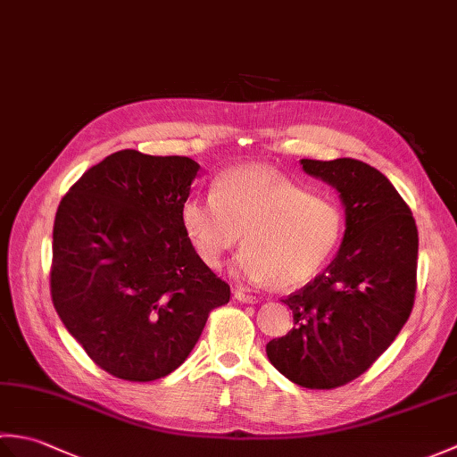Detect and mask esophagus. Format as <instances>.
<instances>
[{"mask_svg":"<svg viewBox=\"0 0 457 457\" xmlns=\"http://www.w3.org/2000/svg\"><path fill=\"white\" fill-rule=\"evenodd\" d=\"M234 298L239 300V303H245V304H255L257 300H259L257 296L247 293L245 288H234Z\"/></svg>","mask_w":457,"mask_h":457,"instance_id":"obj_1","label":"esophagus"}]
</instances>
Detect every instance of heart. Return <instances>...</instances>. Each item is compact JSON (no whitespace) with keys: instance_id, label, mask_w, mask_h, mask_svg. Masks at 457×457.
Instances as JSON below:
<instances>
[{"instance_id":"b5f03b06","label":"heart","mask_w":457,"mask_h":457,"mask_svg":"<svg viewBox=\"0 0 457 457\" xmlns=\"http://www.w3.org/2000/svg\"><path fill=\"white\" fill-rule=\"evenodd\" d=\"M182 228L198 257L218 267L244 234L234 275L293 288L314 278L342 239V210L300 184L261 169H234L213 184V198L190 196Z\"/></svg>"}]
</instances>
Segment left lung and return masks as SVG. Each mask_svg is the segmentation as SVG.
<instances>
[{
	"label": "left lung",
	"mask_w": 457,
	"mask_h": 457,
	"mask_svg": "<svg viewBox=\"0 0 457 457\" xmlns=\"http://www.w3.org/2000/svg\"><path fill=\"white\" fill-rule=\"evenodd\" d=\"M336 188L345 210L342 245L326 273L283 303L290 332L267 344L277 371L306 389H336L367 371L409 320L419 229L389 179L355 159H300Z\"/></svg>",
	"instance_id": "left-lung-1"
}]
</instances>
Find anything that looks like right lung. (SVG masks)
I'll return each instance as SVG.
<instances>
[{"mask_svg": "<svg viewBox=\"0 0 457 457\" xmlns=\"http://www.w3.org/2000/svg\"><path fill=\"white\" fill-rule=\"evenodd\" d=\"M200 164L125 149L86 170L56 210L51 295L96 365L125 381L180 367L210 310L229 300L180 210Z\"/></svg>", "mask_w": 457, "mask_h": 457, "instance_id": "add662e5", "label": "right lung"}]
</instances>
